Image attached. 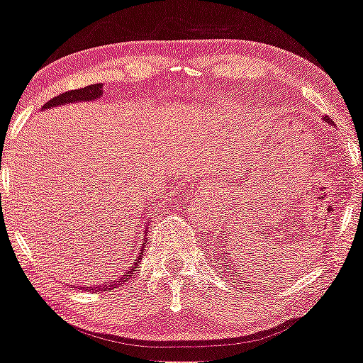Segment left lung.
Masks as SVG:
<instances>
[{
    "label": "left lung",
    "instance_id": "1",
    "mask_svg": "<svg viewBox=\"0 0 363 363\" xmlns=\"http://www.w3.org/2000/svg\"><path fill=\"white\" fill-rule=\"evenodd\" d=\"M325 121H327V123H330V124H332V121L328 119V117H325ZM225 247H226V246H225ZM230 250H232V246H228V255H232V252H230ZM233 251H235V250H233ZM225 269H226V265H225Z\"/></svg>",
    "mask_w": 363,
    "mask_h": 363
}]
</instances>
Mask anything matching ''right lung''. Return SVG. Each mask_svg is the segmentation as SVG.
Returning a JSON list of instances; mask_svg holds the SVG:
<instances>
[{"instance_id":"obj_1","label":"right lung","mask_w":363,"mask_h":363,"mask_svg":"<svg viewBox=\"0 0 363 363\" xmlns=\"http://www.w3.org/2000/svg\"><path fill=\"white\" fill-rule=\"evenodd\" d=\"M101 84H91V86L80 87V89H72L67 91V93L60 94V96L52 98V100L47 101L42 108H50L56 107V105H67V104H73V101H89V100H96L98 96H101ZM142 255H144V246H140V251L137 255H131L130 258L124 262V265H121L116 272H112L104 283L96 284V286H91L89 290L93 291H107V290H116V288L123 286L124 283H128L131 277V272L140 265Z\"/></svg>"}]
</instances>
